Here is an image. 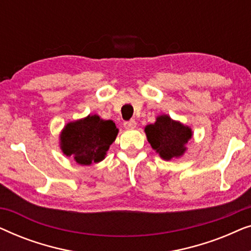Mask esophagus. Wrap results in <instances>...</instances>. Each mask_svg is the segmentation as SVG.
<instances>
[{"instance_id":"obj_1","label":"esophagus","mask_w":251,"mask_h":251,"mask_svg":"<svg viewBox=\"0 0 251 251\" xmlns=\"http://www.w3.org/2000/svg\"><path fill=\"white\" fill-rule=\"evenodd\" d=\"M136 126H137V123L135 120H130V121L125 122V128H126V129H133V128H136Z\"/></svg>"}]
</instances>
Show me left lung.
<instances>
[{
  "label": "left lung",
  "instance_id": "1",
  "mask_svg": "<svg viewBox=\"0 0 251 251\" xmlns=\"http://www.w3.org/2000/svg\"><path fill=\"white\" fill-rule=\"evenodd\" d=\"M145 133L152 149L167 161L183 155L186 144L193 136L190 126L168 115L157 116L155 123L146 126Z\"/></svg>",
  "mask_w": 251,
  "mask_h": 251
}]
</instances>
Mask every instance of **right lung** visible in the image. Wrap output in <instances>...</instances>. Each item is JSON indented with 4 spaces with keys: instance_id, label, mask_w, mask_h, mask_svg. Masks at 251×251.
Returning <instances> with one entry per match:
<instances>
[{
    "instance_id": "1",
    "label": "right lung",
    "mask_w": 251,
    "mask_h": 251,
    "mask_svg": "<svg viewBox=\"0 0 251 251\" xmlns=\"http://www.w3.org/2000/svg\"><path fill=\"white\" fill-rule=\"evenodd\" d=\"M119 129L112 120L98 115L67 123L60 133V149L82 166L100 162L118 136Z\"/></svg>"
}]
</instances>
